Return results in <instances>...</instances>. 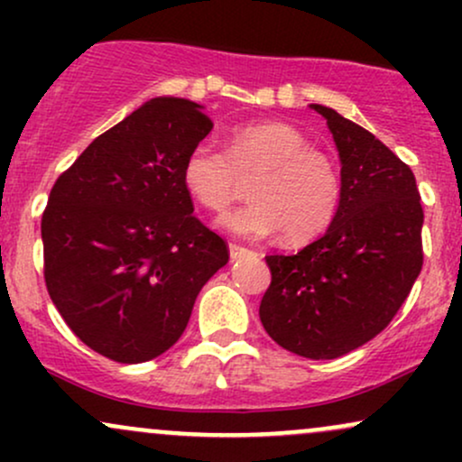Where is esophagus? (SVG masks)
Listing matches in <instances>:
<instances>
[{
	"label": "esophagus",
	"mask_w": 462,
	"mask_h": 462,
	"mask_svg": "<svg viewBox=\"0 0 462 462\" xmlns=\"http://www.w3.org/2000/svg\"><path fill=\"white\" fill-rule=\"evenodd\" d=\"M247 254H249V247H245V245H236V243H230V256H232V258L247 256Z\"/></svg>",
	"instance_id": "esophagus-1"
}]
</instances>
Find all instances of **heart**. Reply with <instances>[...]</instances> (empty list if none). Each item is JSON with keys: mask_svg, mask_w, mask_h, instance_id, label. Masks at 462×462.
<instances>
[{"mask_svg": "<svg viewBox=\"0 0 462 462\" xmlns=\"http://www.w3.org/2000/svg\"><path fill=\"white\" fill-rule=\"evenodd\" d=\"M252 204L224 217L235 235L282 232L289 243H309L332 226L341 208L343 180L337 162L286 124H247L230 132L227 150L213 141L190 147L182 184L210 213H226L252 180Z\"/></svg>", "mask_w": 462, "mask_h": 462, "instance_id": "heart-1", "label": "heart"}]
</instances>
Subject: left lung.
I'll list each match as a JSON object with an SVG mask.
<instances>
[{
    "mask_svg": "<svg viewBox=\"0 0 462 462\" xmlns=\"http://www.w3.org/2000/svg\"><path fill=\"white\" fill-rule=\"evenodd\" d=\"M326 116L341 156L343 199L321 238L293 256H267L261 321L280 347L338 358L393 321L423 267V208L411 167L337 110Z\"/></svg>",
    "mask_w": 462,
    "mask_h": 462,
    "instance_id": "1",
    "label": "left lung"
}]
</instances>
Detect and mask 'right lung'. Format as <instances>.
<instances>
[{"instance_id": "obj_1", "label": "right lung", "mask_w": 462, "mask_h": 462, "mask_svg": "<svg viewBox=\"0 0 462 462\" xmlns=\"http://www.w3.org/2000/svg\"><path fill=\"white\" fill-rule=\"evenodd\" d=\"M210 130L199 104L152 99L51 187L41 221L47 293L79 341L115 363L167 352L230 258L182 184L184 158Z\"/></svg>"}]
</instances>
